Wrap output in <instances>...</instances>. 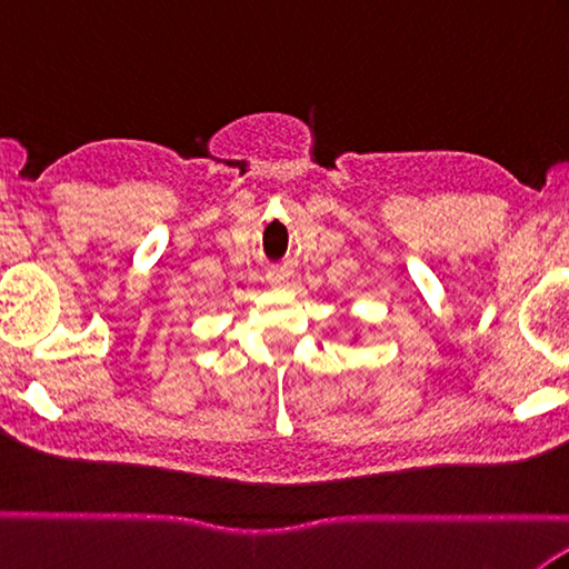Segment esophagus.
I'll list each match as a JSON object with an SVG mask.
<instances>
[{
    "instance_id": "obj_1",
    "label": "esophagus",
    "mask_w": 569,
    "mask_h": 569,
    "mask_svg": "<svg viewBox=\"0 0 569 569\" xmlns=\"http://www.w3.org/2000/svg\"><path fill=\"white\" fill-rule=\"evenodd\" d=\"M286 278H288V273H286L283 269H273V271H269V281H271V283H276V286H278V283H283Z\"/></svg>"
}]
</instances>
